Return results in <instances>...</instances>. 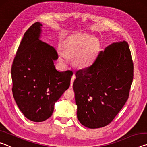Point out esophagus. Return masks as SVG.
Masks as SVG:
<instances>
[{"label":"esophagus","instance_id":"esophagus-1","mask_svg":"<svg viewBox=\"0 0 147 147\" xmlns=\"http://www.w3.org/2000/svg\"><path fill=\"white\" fill-rule=\"evenodd\" d=\"M76 78V76H75V74H73V76H72L71 80V88H72V86H73V82L74 80Z\"/></svg>","mask_w":147,"mask_h":147}]
</instances>
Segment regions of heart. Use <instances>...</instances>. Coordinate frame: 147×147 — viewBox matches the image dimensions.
I'll use <instances>...</instances> for the list:
<instances>
[{
    "label": "heart",
    "instance_id": "b5f03b06",
    "mask_svg": "<svg viewBox=\"0 0 147 147\" xmlns=\"http://www.w3.org/2000/svg\"><path fill=\"white\" fill-rule=\"evenodd\" d=\"M97 45L91 36L88 34H78L71 36L64 41L63 52L58 51L59 59L66 64L68 58H74V63L80 68L89 66L95 55Z\"/></svg>",
    "mask_w": 147,
    "mask_h": 147
}]
</instances>
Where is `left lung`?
Wrapping results in <instances>:
<instances>
[{"instance_id": "1", "label": "left lung", "mask_w": 147, "mask_h": 147, "mask_svg": "<svg viewBox=\"0 0 147 147\" xmlns=\"http://www.w3.org/2000/svg\"><path fill=\"white\" fill-rule=\"evenodd\" d=\"M75 75L73 87L80 123L89 128L107 126L125 104L132 84L134 63L128 43L106 47L91 65Z\"/></svg>"}]
</instances>
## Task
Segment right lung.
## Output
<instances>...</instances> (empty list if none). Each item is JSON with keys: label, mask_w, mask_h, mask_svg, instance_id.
Returning <instances> with one entry per match:
<instances>
[{"label": "right lung", "mask_w": 147, "mask_h": 147, "mask_svg": "<svg viewBox=\"0 0 147 147\" xmlns=\"http://www.w3.org/2000/svg\"><path fill=\"white\" fill-rule=\"evenodd\" d=\"M42 24L36 22L24 33L11 66L12 92L20 110L34 122L52 115L56 102L69 88L73 72H59L54 47L41 41Z\"/></svg>", "instance_id": "1"}]
</instances>
